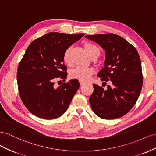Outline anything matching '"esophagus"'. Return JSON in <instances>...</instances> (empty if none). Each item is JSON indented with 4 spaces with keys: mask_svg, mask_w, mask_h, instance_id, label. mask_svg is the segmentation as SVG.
<instances>
[{
    "mask_svg": "<svg viewBox=\"0 0 156 156\" xmlns=\"http://www.w3.org/2000/svg\"><path fill=\"white\" fill-rule=\"evenodd\" d=\"M79 83H80V85H83V84L84 83H85V82H83V81H80V80L79 81Z\"/></svg>",
    "mask_w": 156,
    "mask_h": 156,
    "instance_id": "34e87169",
    "label": "esophagus"
}]
</instances>
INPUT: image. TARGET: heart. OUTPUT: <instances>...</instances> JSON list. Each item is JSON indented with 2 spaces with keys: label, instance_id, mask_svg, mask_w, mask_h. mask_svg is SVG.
Here are the masks:
<instances>
[{
  "label": "heart",
  "instance_id": "heart-1",
  "mask_svg": "<svg viewBox=\"0 0 156 156\" xmlns=\"http://www.w3.org/2000/svg\"><path fill=\"white\" fill-rule=\"evenodd\" d=\"M85 48L88 55L91 57L93 55H99L101 53V50L96 45L91 43L85 44ZM71 48H69L65 50L63 55V61L68 66L72 65V60L70 58ZM95 73V70L90 67H85V66H78L74 68L70 71V76L73 79H78L80 81H87L90 80L91 76Z\"/></svg>",
  "mask_w": 156,
  "mask_h": 156
}]
</instances>
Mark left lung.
<instances>
[{
	"label": "left lung",
	"mask_w": 156,
	"mask_h": 156,
	"mask_svg": "<svg viewBox=\"0 0 156 156\" xmlns=\"http://www.w3.org/2000/svg\"><path fill=\"white\" fill-rule=\"evenodd\" d=\"M105 50V66L98 74L107 89L93 84L90 103L94 113L103 119L126 115L134 106L140 93L143 76L139 53L123 38L113 33L86 35Z\"/></svg>",
	"instance_id": "8db88e82"
}]
</instances>
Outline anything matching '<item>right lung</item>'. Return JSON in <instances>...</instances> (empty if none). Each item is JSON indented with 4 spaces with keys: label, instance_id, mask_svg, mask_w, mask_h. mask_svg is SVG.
I'll use <instances>...</instances> for the list:
<instances>
[{
    "label": "right lung",
    "instance_id": "obj_1",
    "mask_svg": "<svg viewBox=\"0 0 156 156\" xmlns=\"http://www.w3.org/2000/svg\"><path fill=\"white\" fill-rule=\"evenodd\" d=\"M83 33L51 32L30 44L17 71L19 94L25 107L36 116L55 119L68 108L80 87L77 79L55 87L57 80L65 81L67 67L63 63L65 50ZM60 82V81H59Z\"/></svg>",
    "mask_w": 156,
    "mask_h": 156
}]
</instances>
